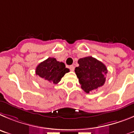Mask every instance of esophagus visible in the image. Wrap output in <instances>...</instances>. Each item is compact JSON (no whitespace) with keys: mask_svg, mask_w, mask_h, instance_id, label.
I'll list each match as a JSON object with an SVG mask.
<instances>
[{"mask_svg":"<svg viewBox=\"0 0 134 134\" xmlns=\"http://www.w3.org/2000/svg\"><path fill=\"white\" fill-rule=\"evenodd\" d=\"M69 69H71V71H74V69H75V67L73 65H71L69 67Z\"/></svg>","mask_w":134,"mask_h":134,"instance_id":"obj_1","label":"esophagus"}]
</instances>
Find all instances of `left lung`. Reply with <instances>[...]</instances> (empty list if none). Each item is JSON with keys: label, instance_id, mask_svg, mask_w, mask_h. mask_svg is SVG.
I'll return each instance as SVG.
<instances>
[{"label": "left lung", "instance_id": "1", "mask_svg": "<svg viewBox=\"0 0 134 134\" xmlns=\"http://www.w3.org/2000/svg\"><path fill=\"white\" fill-rule=\"evenodd\" d=\"M78 63L75 72L85 92L90 93L104 85L108 69L103 63L90 56L79 59Z\"/></svg>", "mask_w": 134, "mask_h": 134}]
</instances>
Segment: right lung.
I'll return each instance as SVG.
<instances>
[{
    "mask_svg": "<svg viewBox=\"0 0 134 134\" xmlns=\"http://www.w3.org/2000/svg\"><path fill=\"white\" fill-rule=\"evenodd\" d=\"M68 72L69 69L66 68L65 65L53 57H49L39 63L36 68V74L41 77L46 84H57Z\"/></svg>",
    "mask_w": 134,
    "mask_h": 134,
    "instance_id": "add662e5",
    "label": "right lung"
}]
</instances>
